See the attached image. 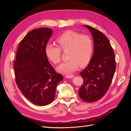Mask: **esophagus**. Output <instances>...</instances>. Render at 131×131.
Returning a JSON list of instances; mask_svg holds the SVG:
<instances>
[{
	"mask_svg": "<svg viewBox=\"0 0 131 131\" xmlns=\"http://www.w3.org/2000/svg\"><path fill=\"white\" fill-rule=\"evenodd\" d=\"M74 77V75H73V74H72V75H67L66 76V77L67 78H69V79L72 78H73Z\"/></svg>",
	"mask_w": 131,
	"mask_h": 131,
	"instance_id": "1",
	"label": "esophagus"
}]
</instances>
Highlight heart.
<instances>
[{"label": "heart", "mask_w": 131, "mask_h": 131, "mask_svg": "<svg viewBox=\"0 0 131 131\" xmlns=\"http://www.w3.org/2000/svg\"><path fill=\"white\" fill-rule=\"evenodd\" d=\"M56 41L59 47L53 43H47L45 51L49 60L56 64L61 61V49L68 51L69 61L57 67L58 72L70 74L77 70L79 65L84 66L90 60L93 52V41L88 35L68 31L58 37Z\"/></svg>", "instance_id": "1"}]
</instances>
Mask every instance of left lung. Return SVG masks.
I'll use <instances>...</instances> for the list:
<instances>
[{
    "instance_id": "8db88e82",
    "label": "left lung",
    "mask_w": 131,
    "mask_h": 131,
    "mask_svg": "<svg viewBox=\"0 0 131 131\" xmlns=\"http://www.w3.org/2000/svg\"><path fill=\"white\" fill-rule=\"evenodd\" d=\"M92 34L94 50L89 65L80 75L84 83L79 90V97L86 102L100 100L108 91L112 83L116 63L115 54L108 39L100 31L84 25Z\"/></svg>"
}]
</instances>
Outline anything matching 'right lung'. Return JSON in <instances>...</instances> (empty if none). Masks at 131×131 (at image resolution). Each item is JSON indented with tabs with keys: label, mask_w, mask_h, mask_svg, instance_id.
I'll list each match as a JSON object with an SVG mask.
<instances>
[{
	"label": "right lung",
	"mask_w": 131,
	"mask_h": 131,
	"mask_svg": "<svg viewBox=\"0 0 131 131\" xmlns=\"http://www.w3.org/2000/svg\"><path fill=\"white\" fill-rule=\"evenodd\" d=\"M53 30L40 28L31 30L19 42L14 70L16 82L24 96L40 106L50 104L58 83L63 80L49 62L45 47Z\"/></svg>",
	"instance_id": "1"
}]
</instances>
